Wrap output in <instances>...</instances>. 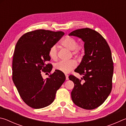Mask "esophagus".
Instances as JSON below:
<instances>
[{
    "label": "esophagus",
    "mask_w": 126,
    "mask_h": 126,
    "mask_svg": "<svg viewBox=\"0 0 126 126\" xmlns=\"http://www.w3.org/2000/svg\"><path fill=\"white\" fill-rule=\"evenodd\" d=\"M65 76H66V80H69V76H68V75L65 74Z\"/></svg>",
    "instance_id": "esophagus-1"
}]
</instances>
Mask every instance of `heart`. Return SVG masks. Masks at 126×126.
Segmentation results:
<instances>
[{
	"instance_id": "1",
	"label": "heart",
	"mask_w": 126,
	"mask_h": 126,
	"mask_svg": "<svg viewBox=\"0 0 126 126\" xmlns=\"http://www.w3.org/2000/svg\"><path fill=\"white\" fill-rule=\"evenodd\" d=\"M61 44L63 47L72 51V54L74 56H78L84 51V46L82 44H78L77 40L72 36H67L65 37L61 40ZM57 53L58 50L57 46L53 45L50 48L48 55L51 59L55 60L57 58ZM76 62L74 60L67 62L60 61L55 65V69L63 73H69L76 68Z\"/></svg>"
}]
</instances>
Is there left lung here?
<instances>
[{
  "label": "left lung",
  "mask_w": 126,
  "mask_h": 126,
  "mask_svg": "<svg viewBox=\"0 0 126 126\" xmlns=\"http://www.w3.org/2000/svg\"><path fill=\"white\" fill-rule=\"evenodd\" d=\"M69 35L82 39L85 48V55L75 70L83 75L84 82L74 75L69 76L74 83L72 100L83 109H94L105 102L112 90L113 63L111 49L104 37L91 29L74 30Z\"/></svg>",
  "instance_id": "1"
}]
</instances>
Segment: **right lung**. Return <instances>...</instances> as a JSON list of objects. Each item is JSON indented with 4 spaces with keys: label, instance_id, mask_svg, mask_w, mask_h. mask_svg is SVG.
Masks as SVG:
<instances>
[{
    "label": "right lung",
    "instance_id": "add662e5",
    "mask_svg": "<svg viewBox=\"0 0 126 126\" xmlns=\"http://www.w3.org/2000/svg\"><path fill=\"white\" fill-rule=\"evenodd\" d=\"M65 33L43 29L25 33L17 41L13 59V81L23 101L38 109L51 104L56 91L65 81L63 72L56 70L44 79L41 71L50 73L52 65L48 51Z\"/></svg>",
    "mask_w": 126,
    "mask_h": 126
}]
</instances>
